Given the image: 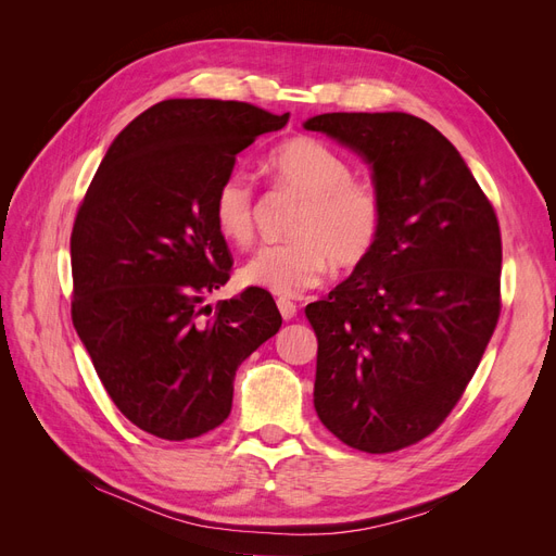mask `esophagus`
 Returning a JSON list of instances; mask_svg holds the SVG:
<instances>
[{
	"label": "esophagus",
	"instance_id": "esophagus-1",
	"mask_svg": "<svg viewBox=\"0 0 556 556\" xmlns=\"http://www.w3.org/2000/svg\"><path fill=\"white\" fill-rule=\"evenodd\" d=\"M278 311H280V315L285 319L296 317V304H294V301H290V299H278Z\"/></svg>",
	"mask_w": 556,
	"mask_h": 556
}]
</instances>
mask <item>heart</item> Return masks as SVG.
<instances>
[{"label": "heart", "instance_id": "1", "mask_svg": "<svg viewBox=\"0 0 556 556\" xmlns=\"http://www.w3.org/2000/svg\"><path fill=\"white\" fill-rule=\"evenodd\" d=\"M264 169L282 190L304 197L292 233L266 243L239 271L243 285L280 296L317 288L333 266L357 268L374 257L384 231V201L371 180L352 176L350 162L313 137L276 146ZM213 225L231 245L255 237V190L243 174L225 176L211 201Z\"/></svg>", "mask_w": 556, "mask_h": 556}]
</instances>
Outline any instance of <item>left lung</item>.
Here are the masks:
<instances>
[{
    "label": "left lung",
    "mask_w": 556,
    "mask_h": 556,
    "mask_svg": "<svg viewBox=\"0 0 556 556\" xmlns=\"http://www.w3.org/2000/svg\"><path fill=\"white\" fill-rule=\"evenodd\" d=\"M304 127L355 150L384 201L374 257L306 306L313 403L345 445L394 452L439 429L492 339L498 220L459 150L422 117L323 113Z\"/></svg>",
    "instance_id": "8db88e82"
}]
</instances>
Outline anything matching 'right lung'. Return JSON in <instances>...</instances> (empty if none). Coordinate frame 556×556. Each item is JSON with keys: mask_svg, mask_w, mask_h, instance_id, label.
Here are the masks:
<instances>
[{"mask_svg": "<svg viewBox=\"0 0 556 556\" xmlns=\"http://www.w3.org/2000/svg\"><path fill=\"white\" fill-rule=\"evenodd\" d=\"M290 113L166 99L117 134L72 231V319L109 396L131 425L188 441L229 417L233 376L282 317L248 288L204 306L231 255L211 215L237 155Z\"/></svg>", "mask_w": 556, "mask_h": 556, "instance_id": "right-lung-1", "label": "right lung"}]
</instances>
